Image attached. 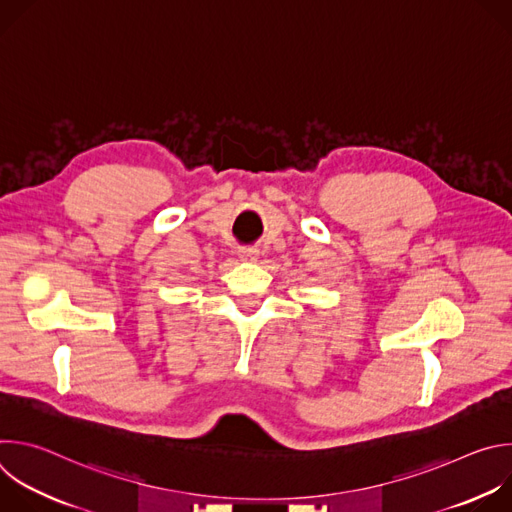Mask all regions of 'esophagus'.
Returning a JSON list of instances; mask_svg holds the SVG:
<instances>
[{"instance_id": "esophagus-1", "label": "esophagus", "mask_w": 512, "mask_h": 512, "mask_svg": "<svg viewBox=\"0 0 512 512\" xmlns=\"http://www.w3.org/2000/svg\"><path fill=\"white\" fill-rule=\"evenodd\" d=\"M239 257H241L243 261H255V259L259 257V251H257V249H253V247H249V249H241V251H239Z\"/></svg>"}]
</instances>
